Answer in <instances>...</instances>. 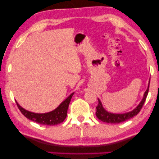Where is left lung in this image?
<instances>
[{"label":"left lung","instance_id":"8db88e82","mask_svg":"<svg viewBox=\"0 0 159 159\" xmlns=\"http://www.w3.org/2000/svg\"><path fill=\"white\" fill-rule=\"evenodd\" d=\"M149 84L150 80L148 82V88L144 93L142 101H140V103L138 104V106H137L135 108H134V109L131 111L127 113H124V114H114V113L108 112L103 108L101 101H100V99L98 98V105L96 107V114H96V116L100 119V120L103 121V122L111 124H118L122 122V121H127L128 119H130L132 118V117L136 116V115L140 112V111L143 107V104L145 103V99H146V97L149 90Z\"/></svg>","mask_w":159,"mask_h":159}]
</instances>
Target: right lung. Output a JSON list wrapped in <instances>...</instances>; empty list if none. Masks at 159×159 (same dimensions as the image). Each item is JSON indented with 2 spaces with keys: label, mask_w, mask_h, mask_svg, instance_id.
<instances>
[{
  "label": "right lung",
  "mask_w": 159,
  "mask_h": 159,
  "mask_svg": "<svg viewBox=\"0 0 159 159\" xmlns=\"http://www.w3.org/2000/svg\"><path fill=\"white\" fill-rule=\"evenodd\" d=\"M74 93H71L70 95H69V97L66 99H65L56 109L51 111L50 112L44 113V114H38V113L29 111L26 110L21 107L17 103L16 101V103L19 109L21 112V114L25 117H27L28 119L33 121L36 123L40 124V125L53 126L63 122L64 121V119H66L69 103H70L71 99L73 96Z\"/></svg>",
  "instance_id": "obj_1"
}]
</instances>
